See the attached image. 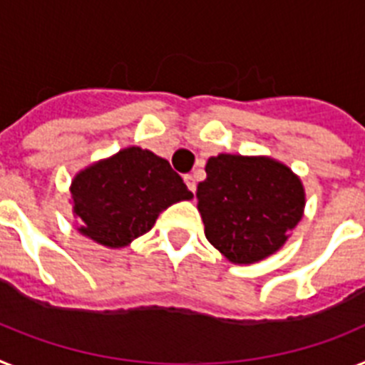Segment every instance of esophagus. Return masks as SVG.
Returning <instances> with one entry per match:
<instances>
[{"mask_svg":"<svg viewBox=\"0 0 365 365\" xmlns=\"http://www.w3.org/2000/svg\"><path fill=\"white\" fill-rule=\"evenodd\" d=\"M185 182H186V186H188L190 192H194V194H195V188H197V185H195V177L194 175H185Z\"/></svg>","mask_w":365,"mask_h":365,"instance_id":"1","label":"esophagus"}]
</instances>
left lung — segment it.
I'll return each mask as SVG.
<instances>
[{
  "mask_svg": "<svg viewBox=\"0 0 365 365\" xmlns=\"http://www.w3.org/2000/svg\"><path fill=\"white\" fill-rule=\"evenodd\" d=\"M197 185L205 237L231 263L278 252L302 220L306 194L293 171L269 156H210Z\"/></svg>",
  "mask_w": 365,
  "mask_h": 365,
  "instance_id": "left-lung-1",
  "label": "left lung"
}]
</instances>
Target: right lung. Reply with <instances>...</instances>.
<instances>
[{"label":"right lung","instance_id":"right-lung-1","mask_svg":"<svg viewBox=\"0 0 365 365\" xmlns=\"http://www.w3.org/2000/svg\"><path fill=\"white\" fill-rule=\"evenodd\" d=\"M71 194L81 220L78 231L108 248L128 246L162 210L194 197L170 162L141 147H126L81 170Z\"/></svg>","mask_w":365,"mask_h":365}]
</instances>
